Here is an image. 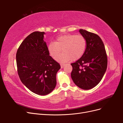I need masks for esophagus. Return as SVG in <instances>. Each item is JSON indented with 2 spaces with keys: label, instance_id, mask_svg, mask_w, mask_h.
Segmentation results:
<instances>
[{
  "label": "esophagus",
  "instance_id": "esophagus-1",
  "mask_svg": "<svg viewBox=\"0 0 123 123\" xmlns=\"http://www.w3.org/2000/svg\"><path fill=\"white\" fill-rule=\"evenodd\" d=\"M65 64H61V68H63L65 67Z\"/></svg>",
  "mask_w": 123,
  "mask_h": 123
}]
</instances>
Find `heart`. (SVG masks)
I'll use <instances>...</instances> for the list:
<instances>
[{
	"label": "heart",
	"mask_w": 123,
	"mask_h": 123,
	"mask_svg": "<svg viewBox=\"0 0 123 123\" xmlns=\"http://www.w3.org/2000/svg\"><path fill=\"white\" fill-rule=\"evenodd\" d=\"M86 44V40L82 35L68 34L58 36L55 42L48 44L47 49L49 55L54 57L62 49L63 53L56 57L55 59L60 62H65L80 58L85 52Z\"/></svg>",
	"instance_id": "heart-1"
}]
</instances>
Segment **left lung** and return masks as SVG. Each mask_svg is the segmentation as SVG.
<instances>
[{
  "mask_svg": "<svg viewBox=\"0 0 123 123\" xmlns=\"http://www.w3.org/2000/svg\"><path fill=\"white\" fill-rule=\"evenodd\" d=\"M79 32L86 40V48L82 56L71 64V76L77 86L89 90L102 80L107 67V56L105 46L98 35L83 29Z\"/></svg>",
  "mask_w": 123,
  "mask_h": 123,
  "instance_id": "left-lung-1",
  "label": "left lung"
}]
</instances>
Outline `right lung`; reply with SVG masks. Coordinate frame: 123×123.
<instances>
[{"instance_id":"right-lung-1","label":"right lung","mask_w":123,"mask_h":123,"mask_svg":"<svg viewBox=\"0 0 123 123\" xmlns=\"http://www.w3.org/2000/svg\"><path fill=\"white\" fill-rule=\"evenodd\" d=\"M44 32L36 31L23 41L16 53L17 71L21 82L39 95L49 94L56 85L61 66L49 55Z\"/></svg>"}]
</instances>
